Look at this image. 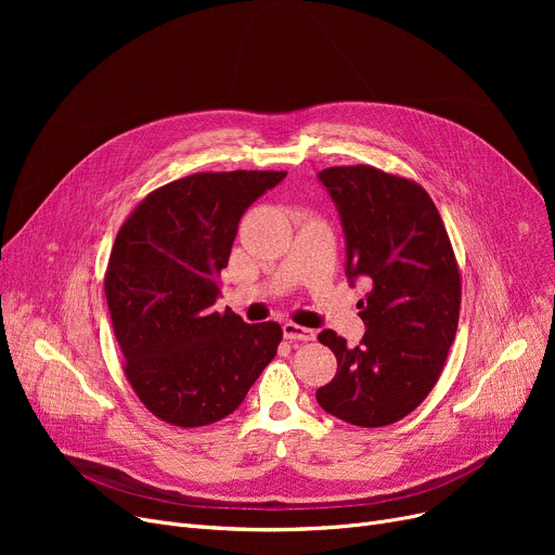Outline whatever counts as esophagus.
Segmentation results:
<instances>
[{
    "label": "esophagus",
    "instance_id": "obj_1",
    "mask_svg": "<svg viewBox=\"0 0 555 555\" xmlns=\"http://www.w3.org/2000/svg\"><path fill=\"white\" fill-rule=\"evenodd\" d=\"M283 335H285V339H289V341H312V339L317 337V333H314L312 328H304V326L293 324V322L283 324Z\"/></svg>",
    "mask_w": 555,
    "mask_h": 555
}]
</instances>
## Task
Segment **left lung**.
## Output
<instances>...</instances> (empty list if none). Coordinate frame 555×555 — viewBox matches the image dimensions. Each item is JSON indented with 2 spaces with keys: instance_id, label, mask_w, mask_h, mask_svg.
<instances>
[{
  "instance_id": "obj_1",
  "label": "left lung",
  "mask_w": 555,
  "mask_h": 555,
  "mask_svg": "<svg viewBox=\"0 0 555 555\" xmlns=\"http://www.w3.org/2000/svg\"><path fill=\"white\" fill-rule=\"evenodd\" d=\"M319 180L341 216L346 274L369 276L371 293L358 304L366 324L360 346L319 333L337 373L317 402L351 425L385 427L439 383L459 326V262L439 209L414 180L369 164L331 166Z\"/></svg>"
}]
</instances>
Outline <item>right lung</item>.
I'll use <instances>...</instances> for the list:
<instances>
[{"mask_svg": "<svg viewBox=\"0 0 555 555\" xmlns=\"http://www.w3.org/2000/svg\"><path fill=\"white\" fill-rule=\"evenodd\" d=\"M285 170L193 172L145 195L121 224L105 299L130 387L175 427L238 410L281 344L276 322L214 308L238 222Z\"/></svg>", "mask_w": 555, "mask_h": 555, "instance_id": "add662e5", "label": "right lung"}]
</instances>
